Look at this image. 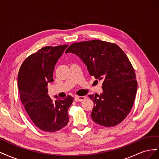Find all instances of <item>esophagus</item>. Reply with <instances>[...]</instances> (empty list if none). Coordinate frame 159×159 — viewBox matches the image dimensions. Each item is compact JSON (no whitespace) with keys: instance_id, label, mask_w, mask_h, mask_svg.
Returning <instances> with one entry per match:
<instances>
[{"instance_id":"34e87169","label":"esophagus","mask_w":159,"mask_h":159,"mask_svg":"<svg viewBox=\"0 0 159 159\" xmlns=\"http://www.w3.org/2000/svg\"><path fill=\"white\" fill-rule=\"evenodd\" d=\"M85 98V96H75L74 98V99L75 102H81V101L84 100Z\"/></svg>"}]
</instances>
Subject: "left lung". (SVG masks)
Segmentation results:
<instances>
[{
    "label": "left lung",
    "mask_w": 159,
    "mask_h": 159,
    "mask_svg": "<svg viewBox=\"0 0 159 159\" xmlns=\"http://www.w3.org/2000/svg\"><path fill=\"white\" fill-rule=\"evenodd\" d=\"M69 52L82 60L90 75L103 81V93L88 95L94 103L93 121L105 127L121 123L133 107L137 90L135 73L125 52L113 43L98 40L74 43L66 51Z\"/></svg>",
    "instance_id": "left-lung-1"
}]
</instances>
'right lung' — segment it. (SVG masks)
Listing matches in <instances>:
<instances>
[{
  "mask_svg": "<svg viewBox=\"0 0 159 159\" xmlns=\"http://www.w3.org/2000/svg\"><path fill=\"white\" fill-rule=\"evenodd\" d=\"M68 45L46 46L24 61L18 74V88L22 103L32 121L40 130L55 132L69 121L68 110L74 98L68 95L54 102L47 86L53 82L57 60Z\"/></svg>",
  "mask_w": 159,
  "mask_h": 159,
  "instance_id": "1",
  "label": "right lung"
}]
</instances>
